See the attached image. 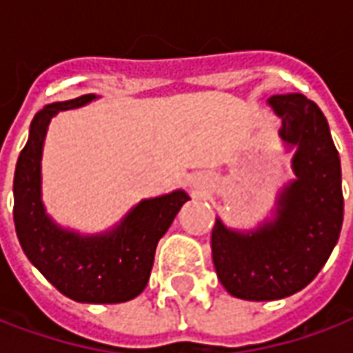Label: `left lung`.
Instances as JSON below:
<instances>
[{
	"label": "left lung",
	"mask_w": 353,
	"mask_h": 353,
	"mask_svg": "<svg viewBox=\"0 0 353 353\" xmlns=\"http://www.w3.org/2000/svg\"><path fill=\"white\" fill-rule=\"evenodd\" d=\"M268 105L281 119L280 138L293 154L295 179L276 200V215L257 229L232 230L215 219L212 255L232 296L278 301L310 283L339 242L344 217L342 174L321 109L303 94H276Z\"/></svg>",
	"instance_id": "1"
}]
</instances>
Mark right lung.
<instances>
[{
    "label": "right lung",
    "mask_w": 353,
    "mask_h": 353,
    "mask_svg": "<svg viewBox=\"0 0 353 353\" xmlns=\"http://www.w3.org/2000/svg\"><path fill=\"white\" fill-rule=\"evenodd\" d=\"M94 94L54 101L35 113L14 170V227L30 263L77 303H126L145 289L157 244L189 194L174 191L141 200L111 230L83 236L50 219L41 200V154L47 128L60 111L92 101Z\"/></svg>",
    "instance_id": "right-lung-1"
}]
</instances>
